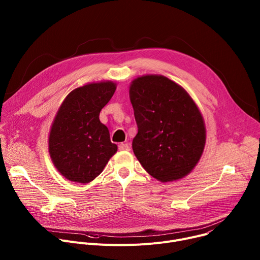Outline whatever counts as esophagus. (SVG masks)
I'll use <instances>...</instances> for the list:
<instances>
[{
    "instance_id": "1",
    "label": "esophagus",
    "mask_w": 260,
    "mask_h": 260,
    "mask_svg": "<svg viewBox=\"0 0 260 260\" xmlns=\"http://www.w3.org/2000/svg\"><path fill=\"white\" fill-rule=\"evenodd\" d=\"M119 150L121 151H128L129 150V145L126 143H121L119 145Z\"/></svg>"
}]
</instances>
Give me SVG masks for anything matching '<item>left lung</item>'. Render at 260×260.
Listing matches in <instances>:
<instances>
[{
	"mask_svg": "<svg viewBox=\"0 0 260 260\" xmlns=\"http://www.w3.org/2000/svg\"><path fill=\"white\" fill-rule=\"evenodd\" d=\"M138 134L133 150L145 171L160 182L180 180L200 161L206 126L196 102L162 75H143L129 85Z\"/></svg>",
	"mask_w": 260,
	"mask_h": 260,
	"instance_id": "8db88e82",
	"label": "left lung"
}]
</instances>
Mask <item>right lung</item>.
I'll return each mask as SVG.
<instances>
[{"mask_svg":"<svg viewBox=\"0 0 260 260\" xmlns=\"http://www.w3.org/2000/svg\"><path fill=\"white\" fill-rule=\"evenodd\" d=\"M116 90L113 81L87 83L72 90L61 103L48 137L50 158L61 176L86 184L94 180L117 152L101 110Z\"/></svg>","mask_w":260,"mask_h":260,"instance_id":"right-lung-1","label":"right lung"}]
</instances>
